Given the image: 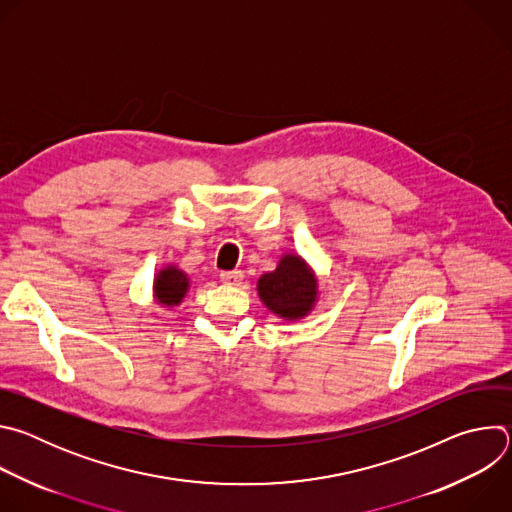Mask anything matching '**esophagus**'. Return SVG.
Listing matches in <instances>:
<instances>
[{"label": "esophagus", "instance_id": "esophagus-1", "mask_svg": "<svg viewBox=\"0 0 512 512\" xmlns=\"http://www.w3.org/2000/svg\"><path fill=\"white\" fill-rule=\"evenodd\" d=\"M221 281L237 285V283L243 281V271H237V269H235V271H223V273H221Z\"/></svg>", "mask_w": 512, "mask_h": 512}]
</instances>
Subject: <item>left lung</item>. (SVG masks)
<instances>
[{"instance_id":"1","label":"left lung","mask_w":512,"mask_h":512,"mask_svg":"<svg viewBox=\"0 0 512 512\" xmlns=\"http://www.w3.org/2000/svg\"><path fill=\"white\" fill-rule=\"evenodd\" d=\"M261 302L283 320H300L314 310L318 279L300 255H283L277 269L257 281Z\"/></svg>"}]
</instances>
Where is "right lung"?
Wrapping results in <instances>:
<instances>
[{
	"mask_svg": "<svg viewBox=\"0 0 512 512\" xmlns=\"http://www.w3.org/2000/svg\"><path fill=\"white\" fill-rule=\"evenodd\" d=\"M188 287H190L188 275L182 269L168 265L154 279V296L158 304L172 308L182 302Z\"/></svg>",
	"mask_w": 512,
	"mask_h": 512,
	"instance_id": "right-lung-1",
	"label": "right lung"
}]
</instances>
